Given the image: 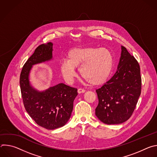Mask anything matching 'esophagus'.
<instances>
[{"mask_svg": "<svg viewBox=\"0 0 157 157\" xmlns=\"http://www.w3.org/2000/svg\"><path fill=\"white\" fill-rule=\"evenodd\" d=\"M85 92V90L84 89H82V88H79L78 89V93H79V94H81V93H84Z\"/></svg>", "mask_w": 157, "mask_h": 157, "instance_id": "1", "label": "esophagus"}]
</instances>
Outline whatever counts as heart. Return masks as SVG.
<instances>
[{"label": "heart", "instance_id": "heart-1", "mask_svg": "<svg viewBox=\"0 0 157 157\" xmlns=\"http://www.w3.org/2000/svg\"><path fill=\"white\" fill-rule=\"evenodd\" d=\"M114 65L113 54L107 48L95 47L77 48L71 50L67 59L60 64V70L68 82L73 80L79 67V73L89 84L99 85L106 81Z\"/></svg>", "mask_w": 157, "mask_h": 157}]
</instances>
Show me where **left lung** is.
Listing matches in <instances>:
<instances>
[{
	"label": "left lung",
	"instance_id": "obj_1",
	"mask_svg": "<svg viewBox=\"0 0 157 157\" xmlns=\"http://www.w3.org/2000/svg\"><path fill=\"white\" fill-rule=\"evenodd\" d=\"M120 61L114 75L96 89L99 103L96 116L106 124H119L132 115L141 94L142 78L138 61L121 47Z\"/></svg>",
	"mask_w": 157,
	"mask_h": 157
}]
</instances>
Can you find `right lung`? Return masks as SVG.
Wrapping results in <instances>:
<instances>
[{"label": "right lung", "instance_id": "1", "mask_svg": "<svg viewBox=\"0 0 157 157\" xmlns=\"http://www.w3.org/2000/svg\"><path fill=\"white\" fill-rule=\"evenodd\" d=\"M53 43L39 45L22 68L20 86L24 107L35 122L40 126L53 130L64 126L70 119L73 101L78 89L63 83L39 92L30 84L29 73L33 65L52 59Z\"/></svg>", "mask_w": 157, "mask_h": 157}]
</instances>
